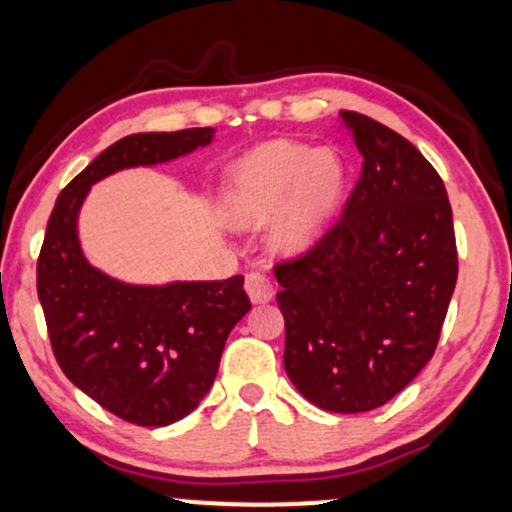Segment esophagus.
Here are the masks:
<instances>
[{
  "label": "esophagus",
  "mask_w": 512,
  "mask_h": 512,
  "mask_svg": "<svg viewBox=\"0 0 512 512\" xmlns=\"http://www.w3.org/2000/svg\"><path fill=\"white\" fill-rule=\"evenodd\" d=\"M244 289H247L251 303H268L272 301V296H275V289H272L270 280L261 275V272H251V275H247Z\"/></svg>",
  "instance_id": "esophagus-1"
}]
</instances>
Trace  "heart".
<instances>
[{"label":"heart","mask_w":512,"mask_h":512,"mask_svg":"<svg viewBox=\"0 0 512 512\" xmlns=\"http://www.w3.org/2000/svg\"><path fill=\"white\" fill-rule=\"evenodd\" d=\"M348 169L334 148L296 141L258 145L232 169L223 204L240 225L275 221V244L289 254L308 251L341 209Z\"/></svg>","instance_id":"1"}]
</instances>
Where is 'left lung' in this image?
<instances>
[{
  "label": "left lung",
  "mask_w": 512,
  "mask_h": 512,
  "mask_svg": "<svg viewBox=\"0 0 512 512\" xmlns=\"http://www.w3.org/2000/svg\"><path fill=\"white\" fill-rule=\"evenodd\" d=\"M362 176L320 244L277 265L284 369L334 414L371 411L430 362L459 275L442 178L407 138L341 110Z\"/></svg>",
  "instance_id": "obj_1"
}]
</instances>
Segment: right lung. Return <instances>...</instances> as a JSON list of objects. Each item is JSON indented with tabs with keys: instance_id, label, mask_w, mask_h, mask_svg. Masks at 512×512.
<instances>
[{
	"instance_id": "obj_1",
	"label": "right lung",
	"mask_w": 512,
	"mask_h": 512,
	"mask_svg": "<svg viewBox=\"0 0 512 512\" xmlns=\"http://www.w3.org/2000/svg\"><path fill=\"white\" fill-rule=\"evenodd\" d=\"M216 129L131 134L72 178L51 211L37 294L63 374L103 409L145 428L181 421L214 386L228 334L251 303L244 277L124 282L96 268L79 240L91 188L117 171L157 167L207 148Z\"/></svg>"
}]
</instances>
